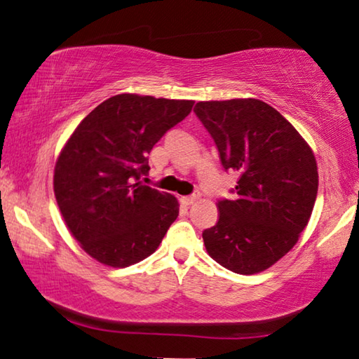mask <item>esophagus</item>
I'll use <instances>...</instances> for the list:
<instances>
[{
	"label": "esophagus",
	"instance_id": "esophagus-1",
	"mask_svg": "<svg viewBox=\"0 0 359 359\" xmlns=\"http://www.w3.org/2000/svg\"><path fill=\"white\" fill-rule=\"evenodd\" d=\"M200 197V194H192V196H187V197H181V202H183L184 205H192L194 202H197Z\"/></svg>",
	"mask_w": 359,
	"mask_h": 359
}]
</instances>
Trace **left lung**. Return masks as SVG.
<instances>
[{
	"label": "left lung",
	"instance_id": "8db88e82",
	"mask_svg": "<svg viewBox=\"0 0 359 359\" xmlns=\"http://www.w3.org/2000/svg\"><path fill=\"white\" fill-rule=\"evenodd\" d=\"M225 170L240 175L235 200H219V221L203 231L208 254L238 274L265 271L309 222L318 191L317 161L298 130L259 99L197 102Z\"/></svg>",
	"mask_w": 359,
	"mask_h": 359
}]
</instances>
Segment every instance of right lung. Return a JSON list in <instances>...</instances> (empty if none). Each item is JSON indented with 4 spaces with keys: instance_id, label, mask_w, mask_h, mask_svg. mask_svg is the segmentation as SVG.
Masks as SVG:
<instances>
[{
    "instance_id": "right-lung-1",
    "label": "right lung",
    "mask_w": 359,
    "mask_h": 359,
    "mask_svg": "<svg viewBox=\"0 0 359 359\" xmlns=\"http://www.w3.org/2000/svg\"><path fill=\"white\" fill-rule=\"evenodd\" d=\"M194 100L116 94L83 118L61 149L53 191L62 219L86 254L126 268L159 248L178 200L142 184L148 154L189 115Z\"/></svg>"
}]
</instances>
